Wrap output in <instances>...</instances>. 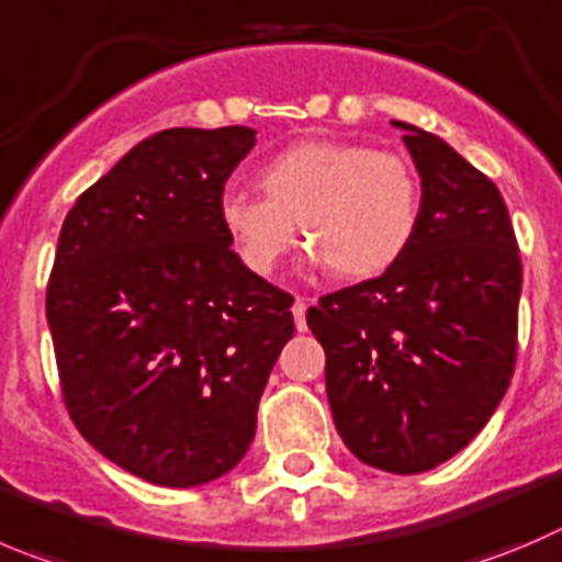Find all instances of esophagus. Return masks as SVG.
I'll list each match as a JSON object with an SVG mask.
<instances>
[{"mask_svg": "<svg viewBox=\"0 0 562 562\" xmlns=\"http://www.w3.org/2000/svg\"><path fill=\"white\" fill-rule=\"evenodd\" d=\"M306 308H308V303L303 301V297H295V306H292V317H295V328L301 330H306L308 325H306Z\"/></svg>", "mask_w": 562, "mask_h": 562, "instance_id": "esophagus-1", "label": "esophagus"}]
</instances>
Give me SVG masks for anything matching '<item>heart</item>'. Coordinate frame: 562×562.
<instances>
[{
  "instance_id": "obj_1",
  "label": "heart",
  "mask_w": 562,
  "mask_h": 562,
  "mask_svg": "<svg viewBox=\"0 0 562 562\" xmlns=\"http://www.w3.org/2000/svg\"><path fill=\"white\" fill-rule=\"evenodd\" d=\"M261 195L226 190L217 217L250 272L270 278L303 228L314 265L347 281L392 270L419 228L422 187L400 154L341 140H303L256 170Z\"/></svg>"
}]
</instances>
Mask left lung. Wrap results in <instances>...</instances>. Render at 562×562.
<instances>
[{"instance_id":"1","label":"left lung","mask_w":562,"mask_h":562,"mask_svg":"<svg viewBox=\"0 0 562 562\" xmlns=\"http://www.w3.org/2000/svg\"><path fill=\"white\" fill-rule=\"evenodd\" d=\"M392 124L422 179L414 243L392 270L325 295L306 319L347 450L419 474L461 452L510 386L521 259L494 181L441 137Z\"/></svg>"}]
</instances>
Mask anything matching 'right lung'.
<instances>
[{"label": "right lung", "mask_w": 562, "mask_h": 562, "mask_svg": "<svg viewBox=\"0 0 562 562\" xmlns=\"http://www.w3.org/2000/svg\"><path fill=\"white\" fill-rule=\"evenodd\" d=\"M256 130H165L63 223L46 319L63 397L90 445L148 483L232 472L256 432L292 297L232 250L217 201Z\"/></svg>", "instance_id": "right-lung-1"}]
</instances>
